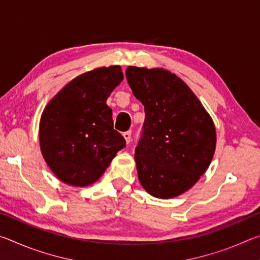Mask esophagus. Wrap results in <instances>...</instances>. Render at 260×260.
<instances>
[{
  "instance_id": "obj_1",
  "label": "esophagus",
  "mask_w": 260,
  "mask_h": 260,
  "mask_svg": "<svg viewBox=\"0 0 260 260\" xmlns=\"http://www.w3.org/2000/svg\"><path fill=\"white\" fill-rule=\"evenodd\" d=\"M122 136H124L127 144H128L131 142V140H132V132L131 131H127V132H125L124 134H122Z\"/></svg>"
}]
</instances>
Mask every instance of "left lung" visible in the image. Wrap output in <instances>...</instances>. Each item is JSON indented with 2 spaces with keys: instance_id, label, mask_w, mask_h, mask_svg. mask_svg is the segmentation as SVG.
I'll return each instance as SVG.
<instances>
[{
  "instance_id": "left-lung-1",
  "label": "left lung",
  "mask_w": 260,
  "mask_h": 260,
  "mask_svg": "<svg viewBox=\"0 0 260 260\" xmlns=\"http://www.w3.org/2000/svg\"><path fill=\"white\" fill-rule=\"evenodd\" d=\"M126 79L144 107L135 161L142 187L157 199L187 191L203 175L215 149V128L196 95L162 69L128 67Z\"/></svg>"
}]
</instances>
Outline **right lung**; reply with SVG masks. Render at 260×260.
Instances as JSON below:
<instances>
[{"label":"right lung","mask_w":260,"mask_h":260,"mask_svg":"<svg viewBox=\"0 0 260 260\" xmlns=\"http://www.w3.org/2000/svg\"><path fill=\"white\" fill-rule=\"evenodd\" d=\"M124 79L120 67L100 68L69 82L43 111L40 146L60 181L85 187L99 180L126 146L113 128L107 100Z\"/></svg>","instance_id":"1"}]
</instances>
